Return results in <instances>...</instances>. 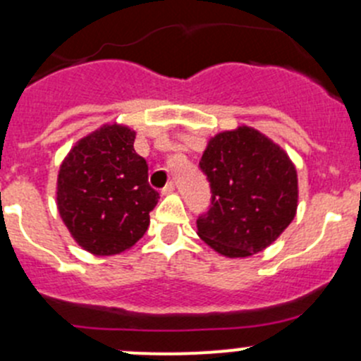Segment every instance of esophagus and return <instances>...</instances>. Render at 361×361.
<instances>
[{
	"mask_svg": "<svg viewBox=\"0 0 361 361\" xmlns=\"http://www.w3.org/2000/svg\"><path fill=\"white\" fill-rule=\"evenodd\" d=\"M174 188H176V187H174V183H173V181H169V183H167L166 187L162 188V194H164V195H169V194H173V192H174Z\"/></svg>",
	"mask_w": 361,
	"mask_h": 361,
	"instance_id": "1",
	"label": "esophagus"
}]
</instances>
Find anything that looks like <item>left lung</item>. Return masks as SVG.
Listing matches in <instances>:
<instances>
[{"instance_id": "obj_1", "label": "left lung", "mask_w": 361, "mask_h": 361, "mask_svg": "<svg viewBox=\"0 0 361 361\" xmlns=\"http://www.w3.org/2000/svg\"><path fill=\"white\" fill-rule=\"evenodd\" d=\"M201 171L211 206L197 220V235L228 258L264 251L297 213V169L286 152L248 126L207 141Z\"/></svg>"}]
</instances>
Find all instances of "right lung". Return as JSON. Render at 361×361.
Instances as JSON below:
<instances>
[{"instance_id": "add662e5", "label": "right lung", "mask_w": 361, "mask_h": 361, "mask_svg": "<svg viewBox=\"0 0 361 361\" xmlns=\"http://www.w3.org/2000/svg\"><path fill=\"white\" fill-rule=\"evenodd\" d=\"M136 133L106 123L69 150L57 176V209L71 238L97 257L136 245L150 225L159 192L148 185Z\"/></svg>"}]
</instances>
